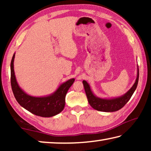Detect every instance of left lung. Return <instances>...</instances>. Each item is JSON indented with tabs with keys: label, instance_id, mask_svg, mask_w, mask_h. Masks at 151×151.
<instances>
[{
	"label": "left lung",
	"instance_id": "1",
	"mask_svg": "<svg viewBox=\"0 0 151 151\" xmlns=\"http://www.w3.org/2000/svg\"><path fill=\"white\" fill-rule=\"evenodd\" d=\"M139 68H138L137 77L136 81H135L134 84L132 86L131 88L122 96L111 99H101L99 98V97H96L93 93V92H92L90 86L87 83V82L83 81V83L84 85V88H85L86 96H87L88 103L90 104V105L94 109L99 111L114 112L119 111V110L122 109L127 103V102L130 100V99L131 98L132 95L133 94L134 91L136 90L137 87L138 82H139Z\"/></svg>",
	"mask_w": 151,
	"mask_h": 151
}]
</instances>
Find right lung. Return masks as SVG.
<instances>
[{"mask_svg":"<svg viewBox=\"0 0 151 151\" xmlns=\"http://www.w3.org/2000/svg\"><path fill=\"white\" fill-rule=\"evenodd\" d=\"M12 56L11 63V83L14 96L18 103L28 111L37 116L51 117L63 111L65 105V96L67 91L75 81L71 78L60 85L54 93L47 96L35 97L24 93L18 85L14 71V59Z\"/></svg>","mask_w":151,"mask_h":151,"instance_id":"1","label":"right lung"}]
</instances>
